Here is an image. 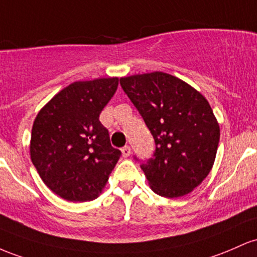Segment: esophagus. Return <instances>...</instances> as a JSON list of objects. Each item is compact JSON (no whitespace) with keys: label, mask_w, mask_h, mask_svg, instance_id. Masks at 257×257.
Wrapping results in <instances>:
<instances>
[{"label":"esophagus","mask_w":257,"mask_h":257,"mask_svg":"<svg viewBox=\"0 0 257 257\" xmlns=\"http://www.w3.org/2000/svg\"><path fill=\"white\" fill-rule=\"evenodd\" d=\"M121 153H122L123 158L130 157V154H131V148H130V146L122 147V148H121Z\"/></svg>","instance_id":"esophagus-1"}]
</instances>
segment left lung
Returning a JSON list of instances; mask_svg holds the SVG:
<instances>
[{"instance_id": "8db88e82", "label": "left lung", "mask_w": 257, "mask_h": 257, "mask_svg": "<svg viewBox=\"0 0 257 257\" xmlns=\"http://www.w3.org/2000/svg\"><path fill=\"white\" fill-rule=\"evenodd\" d=\"M120 85L154 138L153 157L141 164L152 189L165 198L191 193L212 169L220 142L209 102L161 71L121 77Z\"/></svg>"}]
</instances>
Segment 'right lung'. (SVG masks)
I'll use <instances>...</instances> for the list:
<instances>
[{
    "label": "right lung",
    "mask_w": 257,
    "mask_h": 257,
    "mask_svg": "<svg viewBox=\"0 0 257 257\" xmlns=\"http://www.w3.org/2000/svg\"><path fill=\"white\" fill-rule=\"evenodd\" d=\"M117 85V77L71 83L34 121L31 161L46 186L65 200L96 199L120 159L99 121Z\"/></svg>",
    "instance_id": "add662e5"
}]
</instances>
